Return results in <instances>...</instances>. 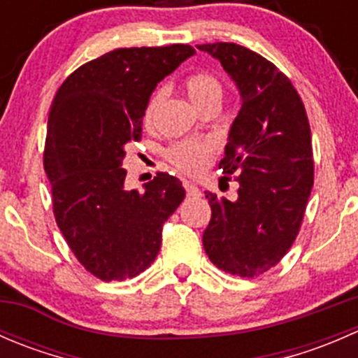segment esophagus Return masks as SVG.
Wrapping results in <instances>:
<instances>
[{
  "label": "esophagus",
  "mask_w": 358,
  "mask_h": 358,
  "mask_svg": "<svg viewBox=\"0 0 358 358\" xmlns=\"http://www.w3.org/2000/svg\"><path fill=\"white\" fill-rule=\"evenodd\" d=\"M183 187H185V190H187V196L189 197H201V190L197 189L196 185H194L192 182H183Z\"/></svg>",
  "instance_id": "esophagus-1"
}]
</instances>
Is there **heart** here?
Listing matches in <instances>:
<instances>
[{
    "mask_svg": "<svg viewBox=\"0 0 358 358\" xmlns=\"http://www.w3.org/2000/svg\"><path fill=\"white\" fill-rule=\"evenodd\" d=\"M183 90L197 109H204L211 102H220L223 95V85L218 76L213 74L211 71H206V69L189 72L183 78ZM162 100H164L162 90H156L147 100L145 109H143V122L147 126L152 124L154 115H156ZM215 142L209 138L180 140V142L171 143L166 149V159L180 171L197 173L208 162V159L215 154Z\"/></svg>",
    "mask_w": 358,
    "mask_h": 358,
    "instance_id": "b5f03b06",
    "label": "heart"
}]
</instances>
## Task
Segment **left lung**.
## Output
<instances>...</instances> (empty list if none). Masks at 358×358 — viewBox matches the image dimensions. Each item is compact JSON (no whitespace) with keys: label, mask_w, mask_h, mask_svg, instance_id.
<instances>
[{"label":"left lung","mask_w":358,"mask_h":358,"mask_svg":"<svg viewBox=\"0 0 358 358\" xmlns=\"http://www.w3.org/2000/svg\"><path fill=\"white\" fill-rule=\"evenodd\" d=\"M197 48L220 60L241 92L220 168L237 175V199L204 192L211 220L202 244L213 265L239 277H258L289 251L313 187L312 133L291 79L265 57L236 43Z\"/></svg>","instance_id":"1"}]
</instances>
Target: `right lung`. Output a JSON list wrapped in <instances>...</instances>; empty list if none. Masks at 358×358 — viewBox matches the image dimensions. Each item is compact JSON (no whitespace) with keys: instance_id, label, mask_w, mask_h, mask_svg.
I'll return each mask as SVG.
<instances>
[{"instance_id":"obj_1","label":"right lung","mask_w":358,"mask_h":358,"mask_svg":"<svg viewBox=\"0 0 358 358\" xmlns=\"http://www.w3.org/2000/svg\"><path fill=\"white\" fill-rule=\"evenodd\" d=\"M190 45L119 48L83 64L57 92L45 164L55 222L78 262L96 279L126 280L149 268L162 225L185 197L176 176L157 171L145 190H126V143L142 138L145 103Z\"/></svg>"}]
</instances>
